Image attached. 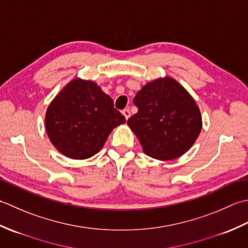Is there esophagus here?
I'll list each match as a JSON object with an SVG mask.
<instances>
[{
  "instance_id": "1",
  "label": "esophagus",
  "mask_w": 248,
  "mask_h": 248,
  "mask_svg": "<svg viewBox=\"0 0 248 248\" xmlns=\"http://www.w3.org/2000/svg\"><path fill=\"white\" fill-rule=\"evenodd\" d=\"M122 113H123V115H124L126 120L129 119V117H130V111H129V109H124V110L122 111Z\"/></svg>"
}]
</instances>
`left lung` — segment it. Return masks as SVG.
Here are the masks:
<instances>
[{"instance_id": "8db88e82", "label": "left lung", "mask_w": 248, "mask_h": 248, "mask_svg": "<svg viewBox=\"0 0 248 248\" xmlns=\"http://www.w3.org/2000/svg\"><path fill=\"white\" fill-rule=\"evenodd\" d=\"M134 104L138 112L127 123L151 157L178 158L198 138L202 127L198 106L172 78L144 85L135 96Z\"/></svg>"}]
</instances>
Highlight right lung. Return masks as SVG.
<instances>
[{
	"mask_svg": "<svg viewBox=\"0 0 248 248\" xmlns=\"http://www.w3.org/2000/svg\"><path fill=\"white\" fill-rule=\"evenodd\" d=\"M126 122L113 100L97 84L75 79L58 94L46 112V129L61 153L84 159L103 148L114 127Z\"/></svg>",
	"mask_w": 248,
	"mask_h": 248,
	"instance_id": "add662e5",
	"label": "right lung"
}]
</instances>
